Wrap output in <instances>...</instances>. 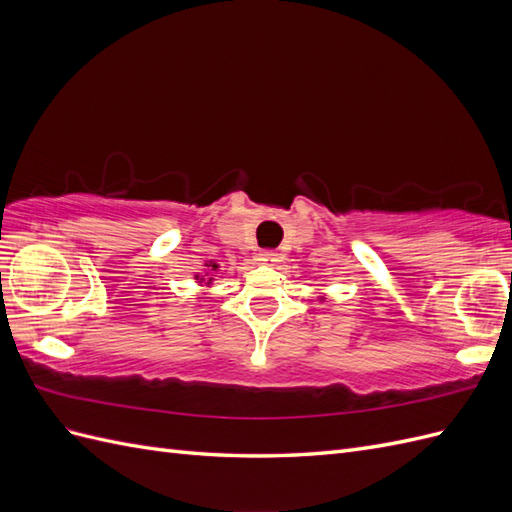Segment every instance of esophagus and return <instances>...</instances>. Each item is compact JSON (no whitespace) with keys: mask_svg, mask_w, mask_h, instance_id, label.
I'll return each instance as SVG.
<instances>
[{"mask_svg":"<svg viewBox=\"0 0 512 512\" xmlns=\"http://www.w3.org/2000/svg\"><path fill=\"white\" fill-rule=\"evenodd\" d=\"M277 260H280V256H277V252H273V250H260L258 252V262H260V265L273 267V265H277Z\"/></svg>","mask_w":512,"mask_h":512,"instance_id":"esophagus-1","label":"esophagus"}]
</instances>
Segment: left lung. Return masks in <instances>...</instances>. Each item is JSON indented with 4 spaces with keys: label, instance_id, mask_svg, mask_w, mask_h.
<instances>
[{
    "label": "left lung",
    "instance_id": "8db88e82",
    "mask_svg": "<svg viewBox=\"0 0 512 512\" xmlns=\"http://www.w3.org/2000/svg\"><path fill=\"white\" fill-rule=\"evenodd\" d=\"M324 299H327V294H324V292H320V297H318V301H324Z\"/></svg>",
    "mask_w": 512,
    "mask_h": 512
}]
</instances>
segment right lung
<instances>
[{
    "mask_svg": "<svg viewBox=\"0 0 512 512\" xmlns=\"http://www.w3.org/2000/svg\"><path fill=\"white\" fill-rule=\"evenodd\" d=\"M218 269H220L218 262L207 260V262H205V269H203V273H194V282H196V286L211 288V284H213V277H211V273H213V271H218ZM203 294H205V292H203Z\"/></svg>",
    "mask_w": 512,
    "mask_h": 512,
    "instance_id": "obj_1",
    "label": "right lung"
}]
</instances>
